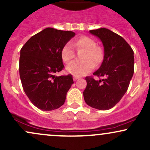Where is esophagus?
Returning a JSON list of instances; mask_svg holds the SVG:
<instances>
[{
    "instance_id": "esophagus-1",
    "label": "esophagus",
    "mask_w": 150,
    "mask_h": 150,
    "mask_svg": "<svg viewBox=\"0 0 150 150\" xmlns=\"http://www.w3.org/2000/svg\"><path fill=\"white\" fill-rule=\"evenodd\" d=\"M79 78H80V77H78V76H75V75H74V76H73L74 81H76L77 80H78Z\"/></svg>"
}]
</instances>
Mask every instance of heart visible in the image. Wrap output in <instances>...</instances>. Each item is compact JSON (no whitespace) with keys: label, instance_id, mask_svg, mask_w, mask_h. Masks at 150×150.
Instances as JSON below:
<instances>
[{"label":"heart","instance_id":"obj_1","mask_svg":"<svg viewBox=\"0 0 150 150\" xmlns=\"http://www.w3.org/2000/svg\"><path fill=\"white\" fill-rule=\"evenodd\" d=\"M72 46L77 50H84L81 56L83 61L74 62L66 67V71L75 76H82L92 70L94 65H98L104 59V51L99 46H96L97 43L89 37L83 36L72 43ZM70 44L63 46L61 51V56L65 63H70L75 57L73 49Z\"/></svg>","mask_w":150,"mask_h":150}]
</instances>
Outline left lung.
<instances>
[{"label": "left lung", "instance_id": "obj_1", "mask_svg": "<svg viewBox=\"0 0 150 150\" xmlns=\"http://www.w3.org/2000/svg\"><path fill=\"white\" fill-rule=\"evenodd\" d=\"M89 32L102 42L104 56L100 68L93 73L102 79L86 77L84 99L91 107L108 110L119 102L128 90L134 73V52L123 37L108 29Z\"/></svg>", "mask_w": 150, "mask_h": 150}]
</instances>
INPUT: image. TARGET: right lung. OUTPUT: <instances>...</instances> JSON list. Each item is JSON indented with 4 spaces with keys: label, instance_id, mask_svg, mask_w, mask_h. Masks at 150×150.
<instances>
[{
    "label": "right lung",
    "instance_id": "obj_1",
    "mask_svg": "<svg viewBox=\"0 0 150 150\" xmlns=\"http://www.w3.org/2000/svg\"><path fill=\"white\" fill-rule=\"evenodd\" d=\"M75 32L44 29L25 43L20 50V77L22 87L31 102L42 111H52L64 104L74 83L72 75L56 76L64 65L62 48Z\"/></svg>",
    "mask_w": 150,
    "mask_h": 150
}]
</instances>
